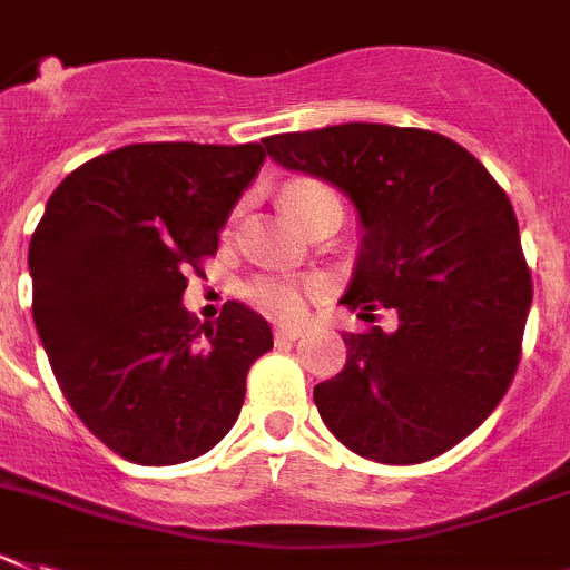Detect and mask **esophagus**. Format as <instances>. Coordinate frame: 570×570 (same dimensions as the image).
<instances>
[{
	"label": "esophagus",
	"instance_id": "esophagus-1",
	"mask_svg": "<svg viewBox=\"0 0 570 570\" xmlns=\"http://www.w3.org/2000/svg\"><path fill=\"white\" fill-rule=\"evenodd\" d=\"M301 333H304V327H298V324H277L275 327L277 342H295Z\"/></svg>",
	"mask_w": 570,
	"mask_h": 570
}]
</instances>
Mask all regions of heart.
<instances>
[{"label": "heart", "mask_w": 570, "mask_h": 570, "mask_svg": "<svg viewBox=\"0 0 570 570\" xmlns=\"http://www.w3.org/2000/svg\"><path fill=\"white\" fill-rule=\"evenodd\" d=\"M284 199L286 212L298 219L301 226L313 217L315 212L330 208V205L338 203L336 190L324 185L322 179H313V176H298V179L286 181L284 185ZM318 284H307V281H298L293 275H257L252 277L243 289L252 304H255L261 313L275 315V318H295L304 309V298H307L309 289H315Z\"/></svg>", "instance_id": "heart-1"}]
</instances>
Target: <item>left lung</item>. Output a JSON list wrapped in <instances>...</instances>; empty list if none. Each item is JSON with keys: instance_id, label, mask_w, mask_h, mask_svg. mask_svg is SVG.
<instances>
[{"instance_id": "obj_1", "label": "left lung", "mask_w": 570, "mask_h": 570, "mask_svg": "<svg viewBox=\"0 0 570 570\" xmlns=\"http://www.w3.org/2000/svg\"><path fill=\"white\" fill-rule=\"evenodd\" d=\"M277 165L333 181L365 228L342 304L396 330L344 333L347 362L313 389L327 429L376 463H423L492 414L515 376L533 281L504 188L458 141L338 124L263 138Z\"/></svg>"}]
</instances>
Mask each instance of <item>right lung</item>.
Wrapping results in <instances>:
<instances>
[{"label": "right lung", "instance_id": "right-lung-1", "mask_svg": "<svg viewBox=\"0 0 570 570\" xmlns=\"http://www.w3.org/2000/svg\"><path fill=\"white\" fill-rule=\"evenodd\" d=\"M263 159L261 145H127L46 205L28 248L33 324L75 414L124 461L174 466L217 446L272 347L237 301L212 327L179 304Z\"/></svg>", "mask_w": 570, "mask_h": 570}]
</instances>
